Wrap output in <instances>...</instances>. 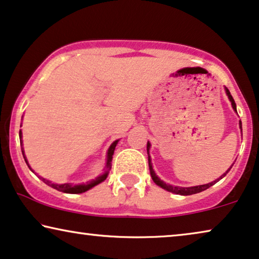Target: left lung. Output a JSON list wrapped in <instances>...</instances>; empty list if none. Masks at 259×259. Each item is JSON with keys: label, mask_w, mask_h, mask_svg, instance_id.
<instances>
[{"label": "left lung", "mask_w": 259, "mask_h": 259, "mask_svg": "<svg viewBox=\"0 0 259 259\" xmlns=\"http://www.w3.org/2000/svg\"><path fill=\"white\" fill-rule=\"evenodd\" d=\"M225 92H227V95H228L229 100H230V102H231L232 108H234V109H235V111L237 112V110H236V103H235V100H234V98H232L230 92H229V89H227V88H225ZM239 125H240V128H242V123H239ZM149 149H150V143H149V142H148V144H147L148 155H149ZM231 167H232V166H231ZM231 167H230V169H231ZM149 169H150V175H151V177H152V181H154L156 184L159 185V187L163 188V189H165V190H167V191L174 192V194H177V195H182V196H189V195L198 194V192H202V191H204V190H206V189H209L210 187H212L213 184H216V182H218L220 180H222V178H223V177L225 176V175H227V174L229 172V171H230V169H229V170L227 171V172H225L224 175H222V177H221V178H218V180L213 181V182H211V183H209V184L197 185V187H190V188H180V187H174V185L166 184V183H164V182H163V181L159 180V178H158L157 176H156L155 171L152 170V165H151V161H150V156H149Z\"/></svg>", "instance_id": "left-lung-1"}]
</instances>
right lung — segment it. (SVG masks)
Masks as SVG:
<instances>
[{
	"mask_svg": "<svg viewBox=\"0 0 259 259\" xmlns=\"http://www.w3.org/2000/svg\"><path fill=\"white\" fill-rule=\"evenodd\" d=\"M20 142H21V149H22V155H23L24 157V161L25 163L28 164L27 162V158H25L24 156V151H23V148H22V131L20 130ZM117 142L118 141H115L114 143L110 145V148H109L108 150V158H107V165H105V169H104V174L101 175V176H98L96 180H94L90 182V183H85V184H79V185H71V184H55V183H52V182L46 180V178L43 177H39L41 180L45 182L46 184H48L49 187H52L54 189H56L58 191H62V192H67V194H82V192H85L87 190H89V189H92L95 185L100 184L101 182H103L105 178L108 177V174L109 171L111 170V161H112V155H114V151H115V148L116 145H117ZM29 166V164H28ZM30 167V166H29Z\"/></svg>",
	"mask_w": 259,
	"mask_h": 259,
	"instance_id": "right-lung-1",
	"label": "right lung"
}]
</instances>
